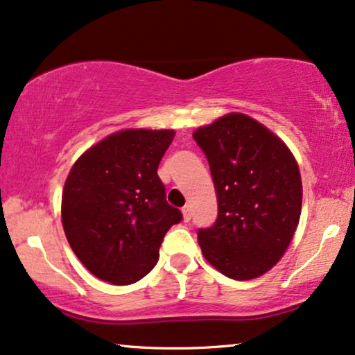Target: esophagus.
<instances>
[{
    "label": "esophagus",
    "mask_w": 355,
    "mask_h": 355,
    "mask_svg": "<svg viewBox=\"0 0 355 355\" xmlns=\"http://www.w3.org/2000/svg\"><path fill=\"white\" fill-rule=\"evenodd\" d=\"M182 212H183V220L188 222V220L191 219V207H190V206H185V207H183Z\"/></svg>",
    "instance_id": "1"
}]
</instances>
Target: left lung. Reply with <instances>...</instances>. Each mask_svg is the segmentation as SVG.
<instances>
[{"label":"left lung","instance_id":"1","mask_svg":"<svg viewBox=\"0 0 355 355\" xmlns=\"http://www.w3.org/2000/svg\"><path fill=\"white\" fill-rule=\"evenodd\" d=\"M209 162L217 219L198 230L201 252L235 281L268 272L299 225V165L282 139L243 113H229L193 133Z\"/></svg>","mask_w":355,"mask_h":355}]
</instances>
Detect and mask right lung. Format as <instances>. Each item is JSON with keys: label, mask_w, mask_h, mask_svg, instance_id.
Here are the masks:
<instances>
[{"label": "right lung", "mask_w": 355, "mask_h": 355, "mask_svg": "<svg viewBox=\"0 0 355 355\" xmlns=\"http://www.w3.org/2000/svg\"><path fill=\"white\" fill-rule=\"evenodd\" d=\"M173 130H123L76 160L61 198L66 239L98 279L128 286L159 259L164 235L182 220L157 175Z\"/></svg>", "instance_id": "right-lung-1"}]
</instances>
